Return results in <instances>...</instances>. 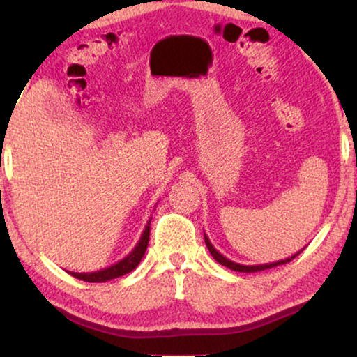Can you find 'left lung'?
Segmentation results:
<instances>
[{
	"label": "left lung",
	"instance_id": "left-lung-1",
	"mask_svg": "<svg viewBox=\"0 0 357 357\" xmlns=\"http://www.w3.org/2000/svg\"><path fill=\"white\" fill-rule=\"evenodd\" d=\"M204 241H206V247L208 250H210V253L213 255V258H215L216 261H218L220 265H225L227 268L230 270H235V272H243V273H255V272H261V270H267V268H273V267H278V265H284V264H289V261H292L294 258H296L298 253L302 252V250H298L297 253H294L292 257L289 258H284V260H278V261H272V264H261V265H241V264H236V261L230 260V258L223 257L221 253L216 250L215 247L211 245L210 238H208L206 235H204Z\"/></svg>",
	"mask_w": 357,
	"mask_h": 357
}]
</instances>
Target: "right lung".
Listing matches in <instances>:
<instances>
[{"label": "right lung", "instance_id": "1", "mask_svg": "<svg viewBox=\"0 0 357 357\" xmlns=\"http://www.w3.org/2000/svg\"><path fill=\"white\" fill-rule=\"evenodd\" d=\"M149 231H151V218L147 221L144 231H142L141 238H139L136 247L132 248V252H129V255H126L122 260H119L117 264L110 265L107 268L97 270V272H89V273L68 272V273L75 278H80V280L84 282H107V280H112V278L122 277L126 275V273L132 272V270L141 264L142 257H144L147 243H149Z\"/></svg>", "mask_w": 357, "mask_h": 357}]
</instances>
